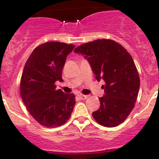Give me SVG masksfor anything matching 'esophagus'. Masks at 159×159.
I'll return each instance as SVG.
<instances>
[{
  "label": "esophagus",
  "mask_w": 159,
  "mask_h": 159,
  "mask_svg": "<svg viewBox=\"0 0 159 159\" xmlns=\"http://www.w3.org/2000/svg\"><path fill=\"white\" fill-rule=\"evenodd\" d=\"M78 97L79 98V99L83 100V99H86V98H87L88 96H86V95H83V94H78Z\"/></svg>",
  "instance_id": "esophagus-1"
}]
</instances>
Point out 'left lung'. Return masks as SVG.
Returning <instances> with one entry per match:
<instances>
[{"label": "left lung", "instance_id": "left-lung-1", "mask_svg": "<svg viewBox=\"0 0 159 159\" xmlns=\"http://www.w3.org/2000/svg\"><path fill=\"white\" fill-rule=\"evenodd\" d=\"M74 52L85 56L98 81H105L100 107L92 116L103 126L120 125L134 108L140 88L139 75L132 56L118 43L105 39L84 43Z\"/></svg>", "mask_w": 159, "mask_h": 159}]
</instances>
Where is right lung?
<instances>
[{
	"label": "right lung",
	"instance_id": "right-lung-1",
	"mask_svg": "<svg viewBox=\"0 0 159 159\" xmlns=\"http://www.w3.org/2000/svg\"><path fill=\"white\" fill-rule=\"evenodd\" d=\"M75 47L59 42L43 43L33 51L24 67L20 83L21 98L30 114L43 126L63 125L73 111L75 95L57 90L55 82L63 81L66 57Z\"/></svg>",
	"mask_w": 159,
	"mask_h": 159
}]
</instances>
